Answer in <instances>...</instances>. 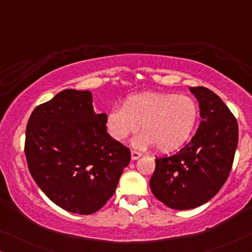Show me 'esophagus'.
<instances>
[{
  "label": "esophagus",
  "mask_w": 252,
  "mask_h": 252,
  "mask_svg": "<svg viewBox=\"0 0 252 252\" xmlns=\"http://www.w3.org/2000/svg\"><path fill=\"white\" fill-rule=\"evenodd\" d=\"M142 156V154L139 153V151H135V150H132L130 151V158H132L133 160H136L139 159V158Z\"/></svg>",
  "instance_id": "obj_1"
}]
</instances>
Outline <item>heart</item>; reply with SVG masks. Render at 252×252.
<instances>
[{"mask_svg":"<svg viewBox=\"0 0 252 252\" xmlns=\"http://www.w3.org/2000/svg\"><path fill=\"white\" fill-rule=\"evenodd\" d=\"M199 116L198 106L189 96L166 93H141L132 95L123 106L106 113L109 135L122 142L142 129L134 141L139 148L156 146L159 151L179 149L194 132Z\"/></svg>","mask_w":252,"mask_h":252,"instance_id":"b5f03b06","label":"heart"}]
</instances>
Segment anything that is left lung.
Listing matches in <instances>:
<instances>
[{
  "label": "left lung",
  "instance_id": "8db88e82",
  "mask_svg": "<svg viewBox=\"0 0 252 252\" xmlns=\"http://www.w3.org/2000/svg\"><path fill=\"white\" fill-rule=\"evenodd\" d=\"M201 124L187 146L170 157L156 158L150 189L174 210L209 202L228 178L239 142V126L222 99L205 87H190Z\"/></svg>",
  "mask_w": 252,
  "mask_h": 252
}]
</instances>
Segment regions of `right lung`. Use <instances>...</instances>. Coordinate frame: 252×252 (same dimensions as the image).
<instances>
[{
	"mask_svg": "<svg viewBox=\"0 0 252 252\" xmlns=\"http://www.w3.org/2000/svg\"><path fill=\"white\" fill-rule=\"evenodd\" d=\"M89 91L65 89L36 106L26 127L25 155L47 197L72 213L92 215L115 194L130 151L106 132Z\"/></svg>",
	"mask_w": 252,
	"mask_h": 252,
	"instance_id": "right-lung-1",
	"label": "right lung"
}]
</instances>
